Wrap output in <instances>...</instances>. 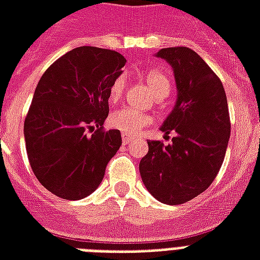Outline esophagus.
<instances>
[{
    "label": "esophagus",
    "mask_w": 260,
    "mask_h": 260,
    "mask_svg": "<svg viewBox=\"0 0 260 260\" xmlns=\"http://www.w3.org/2000/svg\"><path fill=\"white\" fill-rule=\"evenodd\" d=\"M132 140H134V138H132V136H128V135H122V144H129Z\"/></svg>",
    "instance_id": "esophagus-1"
}]
</instances>
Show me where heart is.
Masks as SVG:
<instances>
[{
    "mask_svg": "<svg viewBox=\"0 0 260 260\" xmlns=\"http://www.w3.org/2000/svg\"><path fill=\"white\" fill-rule=\"evenodd\" d=\"M144 81L151 89V91L156 95V97H162L167 95L169 90H170V81L166 75L158 70L148 71L144 77ZM125 89V82L122 78L114 79L113 83L110 85L109 89V100L110 102L118 101L124 94ZM151 122V117L146 113H140L129 108H120L116 109L113 113L110 114L109 124L113 126L114 129L121 131L122 134L125 135H134L139 134L140 131L147 126Z\"/></svg>",
    "mask_w": 260,
    "mask_h": 260,
    "instance_id": "1",
    "label": "heart"
}]
</instances>
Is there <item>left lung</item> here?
<instances>
[{"mask_svg": "<svg viewBox=\"0 0 260 260\" xmlns=\"http://www.w3.org/2000/svg\"><path fill=\"white\" fill-rule=\"evenodd\" d=\"M156 58L170 64L175 78L177 101L160 126L175 136L167 146L147 142L139 170L158 201L179 205L205 191L221 169L231 135L228 102L221 81L193 50L162 48Z\"/></svg>", "mask_w": 260, "mask_h": 260, "instance_id": "obj_1", "label": "left lung"}]
</instances>
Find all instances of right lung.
Masks as SVG:
<instances>
[{
    "instance_id": "right-lung-1",
    "label": "right lung",
    "mask_w": 260,
    "mask_h": 260,
    "mask_svg": "<svg viewBox=\"0 0 260 260\" xmlns=\"http://www.w3.org/2000/svg\"><path fill=\"white\" fill-rule=\"evenodd\" d=\"M126 59L112 50L78 47L39 81L24 122L32 171L47 190L82 200L97 189L121 146L118 129L104 131L109 89Z\"/></svg>"
}]
</instances>
